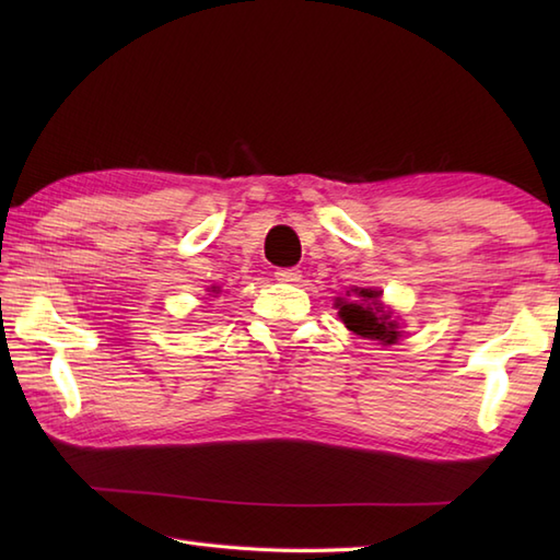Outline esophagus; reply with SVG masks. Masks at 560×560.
Wrapping results in <instances>:
<instances>
[{"mask_svg": "<svg viewBox=\"0 0 560 560\" xmlns=\"http://www.w3.org/2000/svg\"><path fill=\"white\" fill-rule=\"evenodd\" d=\"M277 279L283 283H299L301 269H277Z\"/></svg>", "mask_w": 560, "mask_h": 560, "instance_id": "obj_1", "label": "esophagus"}]
</instances>
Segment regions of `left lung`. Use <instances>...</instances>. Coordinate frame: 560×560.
I'll use <instances>...</instances> for the list:
<instances>
[{"label": "left lung", "instance_id": "1", "mask_svg": "<svg viewBox=\"0 0 560 560\" xmlns=\"http://www.w3.org/2000/svg\"><path fill=\"white\" fill-rule=\"evenodd\" d=\"M349 301L337 299L339 307V317L341 323L351 329L353 335H359L363 339L380 341V343H397L401 337L397 317L392 315V311L383 305L380 295L383 291H373V289H351L347 291Z\"/></svg>", "mask_w": 560, "mask_h": 560}]
</instances>
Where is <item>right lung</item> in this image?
I'll use <instances>...</instances> for the list:
<instances>
[{"label": "right lung", "instance_id": "add662e5", "mask_svg": "<svg viewBox=\"0 0 560 560\" xmlns=\"http://www.w3.org/2000/svg\"><path fill=\"white\" fill-rule=\"evenodd\" d=\"M211 291H219V289H217V287H211Z\"/></svg>", "mask_w": 560, "mask_h": 560}]
</instances>
